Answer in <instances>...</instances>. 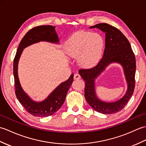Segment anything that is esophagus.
Here are the masks:
<instances>
[{
    "instance_id": "esophagus-1",
    "label": "esophagus",
    "mask_w": 146,
    "mask_h": 146,
    "mask_svg": "<svg viewBox=\"0 0 146 146\" xmlns=\"http://www.w3.org/2000/svg\"><path fill=\"white\" fill-rule=\"evenodd\" d=\"M80 78H81V76H80V75L78 73H76L75 74V75H74V79L75 80H79L80 79Z\"/></svg>"
}]
</instances>
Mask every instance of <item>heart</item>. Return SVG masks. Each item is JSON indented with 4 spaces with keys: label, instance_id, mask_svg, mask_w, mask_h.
<instances>
[{
    "label": "heart",
    "instance_id": "obj_1",
    "mask_svg": "<svg viewBox=\"0 0 146 146\" xmlns=\"http://www.w3.org/2000/svg\"><path fill=\"white\" fill-rule=\"evenodd\" d=\"M66 54L78 58V63L85 68L97 64L103 56L105 41L99 33L78 31L71 36L64 44Z\"/></svg>",
    "mask_w": 146,
    "mask_h": 146
}]
</instances>
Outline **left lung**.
<instances>
[{"instance_id":"left-lung-1","label":"left lung","mask_w":146,"mask_h":146,"mask_svg":"<svg viewBox=\"0 0 146 146\" xmlns=\"http://www.w3.org/2000/svg\"><path fill=\"white\" fill-rule=\"evenodd\" d=\"M90 28H97L105 33V47L103 57L97 66L78 71L85 82V97L88 104L99 113H117L123 109L134 93L136 70L135 56L128 39L116 27L106 23H100ZM113 62L119 63L123 66L128 89L125 95L119 100L107 102L101 101L96 96L95 80L108 65Z\"/></svg>"}]
</instances>
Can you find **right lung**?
<instances>
[{
    "mask_svg": "<svg viewBox=\"0 0 146 146\" xmlns=\"http://www.w3.org/2000/svg\"><path fill=\"white\" fill-rule=\"evenodd\" d=\"M40 41H46L59 44L60 40L52 26H40L29 30L22 39L19 45L14 60L13 73L15 88V95L25 110L34 116L46 117L54 114L60 109L65 100L68 90L73 82V74H71L66 81L59 85L48 97L41 102H36L31 98L22 88L18 76V63L24 49Z\"/></svg>",
    "mask_w": 146,
    "mask_h": 146,
    "instance_id": "right-lung-1",
    "label": "right lung"
}]
</instances>
